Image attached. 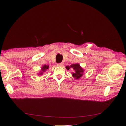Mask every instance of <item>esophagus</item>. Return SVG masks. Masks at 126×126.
I'll return each instance as SVG.
<instances>
[{
    "mask_svg": "<svg viewBox=\"0 0 126 126\" xmlns=\"http://www.w3.org/2000/svg\"><path fill=\"white\" fill-rule=\"evenodd\" d=\"M64 64L63 63H58V64H57V65L58 66H63L64 65V64Z\"/></svg>",
    "mask_w": 126,
    "mask_h": 126,
    "instance_id": "1",
    "label": "esophagus"
}]
</instances>
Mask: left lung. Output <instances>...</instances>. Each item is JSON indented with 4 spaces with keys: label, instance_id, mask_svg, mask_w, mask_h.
Here are the masks:
<instances>
[{
    "label": "left lung",
    "instance_id": "8db88e82",
    "mask_svg": "<svg viewBox=\"0 0 126 126\" xmlns=\"http://www.w3.org/2000/svg\"><path fill=\"white\" fill-rule=\"evenodd\" d=\"M65 67L68 70H69L70 68L74 70V72L72 74V75L76 79H80L83 76V73L85 71V69L81 67L78 63L72 64L70 66H66Z\"/></svg>",
    "mask_w": 126,
    "mask_h": 126
}]
</instances>
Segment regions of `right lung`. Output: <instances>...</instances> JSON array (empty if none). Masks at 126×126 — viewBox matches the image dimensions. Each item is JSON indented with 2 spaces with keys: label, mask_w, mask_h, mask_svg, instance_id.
<instances>
[{
  "label": "right lung",
  "mask_w": 126,
  "mask_h": 126,
  "mask_svg": "<svg viewBox=\"0 0 126 126\" xmlns=\"http://www.w3.org/2000/svg\"><path fill=\"white\" fill-rule=\"evenodd\" d=\"M49 69V65H44L43 66H42L41 68V71L39 72V73H38V75H41L43 74V73L45 72Z\"/></svg>",
  "instance_id": "1"
}]
</instances>
